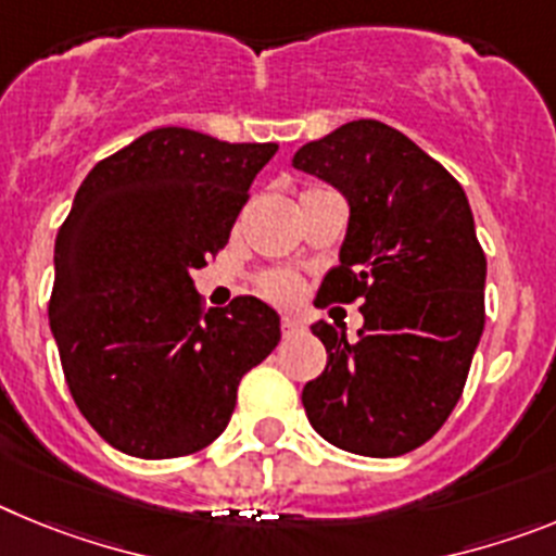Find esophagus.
<instances>
[{"instance_id":"34e87169","label":"esophagus","mask_w":556,"mask_h":556,"mask_svg":"<svg viewBox=\"0 0 556 556\" xmlns=\"http://www.w3.org/2000/svg\"><path fill=\"white\" fill-rule=\"evenodd\" d=\"M303 328L306 326H303L301 317H292V314H287V317L281 320V331L287 333V337H292V333H301Z\"/></svg>"}]
</instances>
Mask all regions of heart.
I'll return each instance as SVG.
<instances>
[{
	"label": "heart",
	"mask_w": 556,
	"mask_h": 556,
	"mask_svg": "<svg viewBox=\"0 0 556 556\" xmlns=\"http://www.w3.org/2000/svg\"><path fill=\"white\" fill-rule=\"evenodd\" d=\"M264 298L275 303H292L298 301V294H301V281L289 273H269L264 275L262 283H258Z\"/></svg>",
	"instance_id": "obj_1"
}]
</instances>
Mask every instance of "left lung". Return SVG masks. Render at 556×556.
<instances>
[{
  "label": "left lung",
  "mask_w": 556,
  "mask_h": 556,
  "mask_svg": "<svg viewBox=\"0 0 556 556\" xmlns=\"http://www.w3.org/2000/svg\"><path fill=\"white\" fill-rule=\"evenodd\" d=\"M292 166L351 205L339 267L317 298L365 301L356 339L312 326L328 365L303 387L308 424L351 454H409L454 412L484 331L488 258L468 198L443 164L376 119L308 141Z\"/></svg>",
  "instance_id": "1"
}]
</instances>
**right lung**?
<instances>
[{"mask_svg":"<svg viewBox=\"0 0 556 556\" xmlns=\"http://www.w3.org/2000/svg\"><path fill=\"white\" fill-rule=\"evenodd\" d=\"M278 144L159 127L88 172L55 239L49 328L77 409L122 454L175 459L217 440L236 387L281 339L258 298L203 314L191 269L228 244Z\"/></svg>","mask_w":556,"mask_h":556,"instance_id":"1","label":"right lung"}]
</instances>
